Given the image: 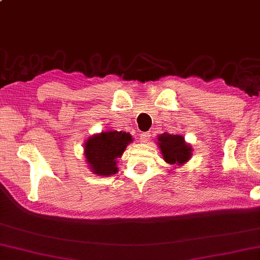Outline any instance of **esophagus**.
<instances>
[{
    "label": "esophagus",
    "instance_id": "1",
    "mask_svg": "<svg viewBox=\"0 0 260 260\" xmlns=\"http://www.w3.org/2000/svg\"><path fill=\"white\" fill-rule=\"evenodd\" d=\"M149 137H150V133L148 132V133H141L140 134V142L142 143H146L149 141Z\"/></svg>",
    "mask_w": 260,
    "mask_h": 260
}]
</instances>
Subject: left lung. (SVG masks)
Wrapping results in <instances>:
<instances>
[{"label": "left lung", "mask_w": 260, "mask_h": 260, "mask_svg": "<svg viewBox=\"0 0 260 260\" xmlns=\"http://www.w3.org/2000/svg\"><path fill=\"white\" fill-rule=\"evenodd\" d=\"M157 146L161 150L164 160L173 167H180L190 160L192 147L185 142L184 138L179 134L164 133L157 137Z\"/></svg>", "instance_id": "8db88e82"}]
</instances>
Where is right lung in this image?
Returning a JSON list of instances; mask_svg holds the SVG:
<instances>
[{"label":"right lung","mask_w":260,"mask_h":260,"mask_svg":"<svg viewBox=\"0 0 260 260\" xmlns=\"http://www.w3.org/2000/svg\"><path fill=\"white\" fill-rule=\"evenodd\" d=\"M133 141L126 132L103 131L93 134L84 143V156L88 168L96 176H111L119 172L118 158Z\"/></svg>","instance_id":"obj_1"}]
</instances>
